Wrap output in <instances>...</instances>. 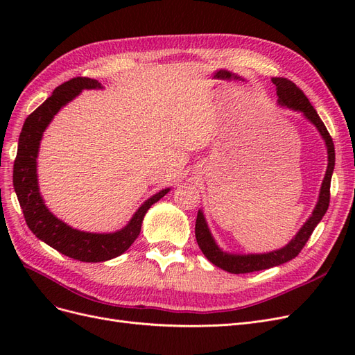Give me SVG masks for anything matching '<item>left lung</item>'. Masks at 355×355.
Masks as SVG:
<instances>
[{"label": "left lung", "instance_id": "obj_1", "mask_svg": "<svg viewBox=\"0 0 355 355\" xmlns=\"http://www.w3.org/2000/svg\"><path fill=\"white\" fill-rule=\"evenodd\" d=\"M272 83L275 84V90L278 96V105L286 106L293 111L302 112L308 121L313 123L317 130L320 132L321 137L324 139L326 148H327V170L326 176L321 184L318 201L315 204V209L311 214L309 219L304 223V227L299 230V232L295 235L293 240L290 241L283 249H278L270 253H261V254H234L223 252L220 247L211 237V232L207 227L206 218L201 210H198L197 222H196V239L200 245L201 252L207 259L216 265L218 268H222L223 271H228L231 274H247L253 271H262L268 270V268L278 266L282 263H286L296 257L300 250L304 249V245L309 240L311 234L315 230L320 220L323 219L329 209L330 201V180L333 175V168H335V145H333L331 136L329 135L324 123L321 121L314 106L309 103L308 98L300 90L297 85L287 78H272Z\"/></svg>", "mask_w": 355, "mask_h": 355}]
</instances>
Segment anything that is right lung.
<instances>
[{
    "label": "right lung",
    "instance_id": "1",
    "mask_svg": "<svg viewBox=\"0 0 355 355\" xmlns=\"http://www.w3.org/2000/svg\"><path fill=\"white\" fill-rule=\"evenodd\" d=\"M84 89H102L98 80L77 77L60 84L50 98L28 115L19 136L17 155L13 167V187L29 230L53 249L81 262H105L123 254L141 232L148 209L163 198L170 188L148 198L125 227L111 234L84 232L71 228L58 219L40 196L37 179V157L42 133L62 106L69 103Z\"/></svg>",
    "mask_w": 355,
    "mask_h": 355
}]
</instances>
